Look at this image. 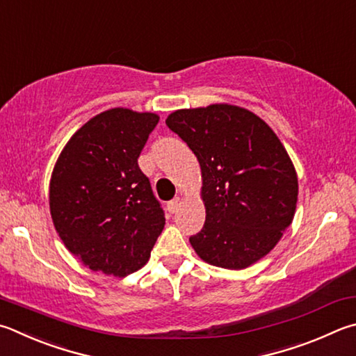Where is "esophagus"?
<instances>
[{
	"mask_svg": "<svg viewBox=\"0 0 356 356\" xmlns=\"http://www.w3.org/2000/svg\"><path fill=\"white\" fill-rule=\"evenodd\" d=\"M180 204H182V199H180V197H176V199L170 200V202H168V211H170V213H176V211L179 210Z\"/></svg>",
	"mask_w": 356,
	"mask_h": 356,
	"instance_id": "34e87169",
	"label": "esophagus"
}]
</instances>
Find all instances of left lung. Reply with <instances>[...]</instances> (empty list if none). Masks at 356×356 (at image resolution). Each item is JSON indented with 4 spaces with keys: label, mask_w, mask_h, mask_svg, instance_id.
<instances>
[{
    "label": "left lung",
    "mask_w": 356,
    "mask_h": 356,
    "mask_svg": "<svg viewBox=\"0 0 356 356\" xmlns=\"http://www.w3.org/2000/svg\"><path fill=\"white\" fill-rule=\"evenodd\" d=\"M199 160L205 224L190 236L213 266L244 269L279 243L293 222L297 176L266 122L245 108L213 104L166 118Z\"/></svg>",
    "instance_id": "left-lung-1"
}]
</instances>
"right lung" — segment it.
Listing matches in <instances>:
<instances>
[{
  "instance_id": "right-lung-1",
  "label": "right lung",
  "mask_w": 356,
  "mask_h": 356,
  "mask_svg": "<svg viewBox=\"0 0 356 356\" xmlns=\"http://www.w3.org/2000/svg\"><path fill=\"white\" fill-rule=\"evenodd\" d=\"M156 113L111 108L87 121L63 147L49 184L54 227L92 270L126 277L145 266L165 211L138 166Z\"/></svg>"
}]
</instances>
